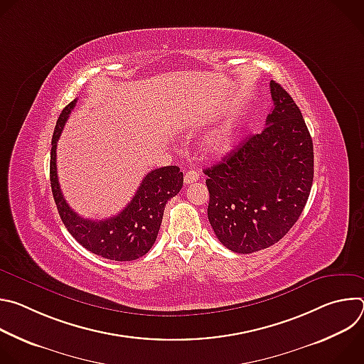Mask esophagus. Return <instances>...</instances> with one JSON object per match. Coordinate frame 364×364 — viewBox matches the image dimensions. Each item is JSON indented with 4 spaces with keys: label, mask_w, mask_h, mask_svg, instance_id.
<instances>
[{
    "label": "esophagus",
    "mask_w": 364,
    "mask_h": 364,
    "mask_svg": "<svg viewBox=\"0 0 364 364\" xmlns=\"http://www.w3.org/2000/svg\"><path fill=\"white\" fill-rule=\"evenodd\" d=\"M198 180V173L197 171H193V170H188L186 174H184V183L186 184H193L194 181Z\"/></svg>",
    "instance_id": "34e87169"
}]
</instances>
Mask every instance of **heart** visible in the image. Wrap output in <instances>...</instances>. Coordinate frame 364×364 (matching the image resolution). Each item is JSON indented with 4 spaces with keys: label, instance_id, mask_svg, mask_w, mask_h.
Wrapping results in <instances>:
<instances>
[{
    "label": "heart",
    "instance_id": "1",
    "mask_svg": "<svg viewBox=\"0 0 364 364\" xmlns=\"http://www.w3.org/2000/svg\"><path fill=\"white\" fill-rule=\"evenodd\" d=\"M235 139L236 131L232 122L219 125L207 134L204 139V152L209 157H223L232 149Z\"/></svg>",
    "mask_w": 364,
    "mask_h": 364
}]
</instances>
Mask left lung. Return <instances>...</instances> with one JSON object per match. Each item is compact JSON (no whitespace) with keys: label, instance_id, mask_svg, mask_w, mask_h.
<instances>
[{"label":"left lung","instance_id":"8db88e82","mask_svg":"<svg viewBox=\"0 0 364 364\" xmlns=\"http://www.w3.org/2000/svg\"><path fill=\"white\" fill-rule=\"evenodd\" d=\"M269 87L274 108L264 131L203 170L210 194L209 222L236 253L279 242L301 216L313 186V139L302 114L279 83L271 80Z\"/></svg>","mask_w":364,"mask_h":364}]
</instances>
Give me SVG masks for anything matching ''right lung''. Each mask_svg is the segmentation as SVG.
<instances>
[{"label":"right lung","mask_w":364,"mask_h":364,"mask_svg":"<svg viewBox=\"0 0 364 364\" xmlns=\"http://www.w3.org/2000/svg\"><path fill=\"white\" fill-rule=\"evenodd\" d=\"M75 105L76 99L62 111L51 138L50 184L60 219L69 233L92 253L118 262L135 261L144 256L157 239L166 204L183 187V173L176 166L149 171L132 200L114 218L89 220L79 216L63 197L56 166L58 141Z\"/></svg>","instance_id":"1"}]
</instances>
